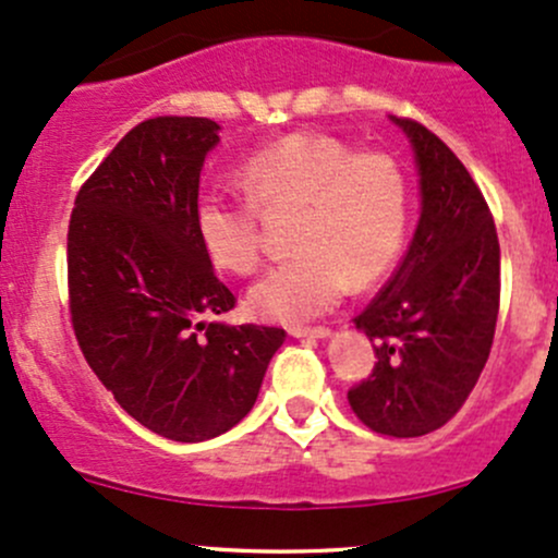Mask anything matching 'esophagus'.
Masks as SVG:
<instances>
[{
	"instance_id": "1",
	"label": "esophagus",
	"mask_w": 558,
	"mask_h": 558,
	"mask_svg": "<svg viewBox=\"0 0 558 558\" xmlns=\"http://www.w3.org/2000/svg\"><path fill=\"white\" fill-rule=\"evenodd\" d=\"M287 332H290L292 338H327L329 329L327 327H290Z\"/></svg>"
}]
</instances>
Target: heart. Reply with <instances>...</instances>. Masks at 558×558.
<instances>
[{
  "label": "heart",
  "mask_w": 558,
  "mask_h": 558,
  "mask_svg": "<svg viewBox=\"0 0 558 558\" xmlns=\"http://www.w3.org/2000/svg\"><path fill=\"white\" fill-rule=\"evenodd\" d=\"M247 196L207 191L194 205L202 250L218 268L250 274L260 263V209L295 207V253L250 287L257 319L303 325L327 314L349 284H373L401 253L407 178L388 154H351L327 135H287L239 167Z\"/></svg>",
  "instance_id": "heart-1"
}]
</instances>
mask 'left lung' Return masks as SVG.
<instances>
[{
    "mask_svg": "<svg viewBox=\"0 0 558 558\" xmlns=\"http://www.w3.org/2000/svg\"><path fill=\"white\" fill-rule=\"evenodd\" d=\"M412 143L423 213L410 250L356 327L375 367L349 391L375 434L410 439L441 428L469 399L495 338L500 244L487 199L463 161L415 119L393 117Z\"/></svg>",
    "mask_w": 558,
    "mask_h": 558,
    "instance_id": "1",
    "label": "left lung"
}]
</instances>
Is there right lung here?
Masks as SVG:
<instances>
[{"mask_svg":"<svg viewBox=\"0 0 558 558\" xmlns=\"http://www.w3.org/2000/svg\"><path fill=\"white\" fill-rule=\"evenodd\" d=\"M205 117H154L82 183L69 220V311L80 349L124 412L172 441L226 434L250 410L284 329L213 322L236 298L194 229Z\"/></svg>","mask_w":558,"mask_h":558,"instance_id":"add662e5","label":"right lung"}]
</instances>
